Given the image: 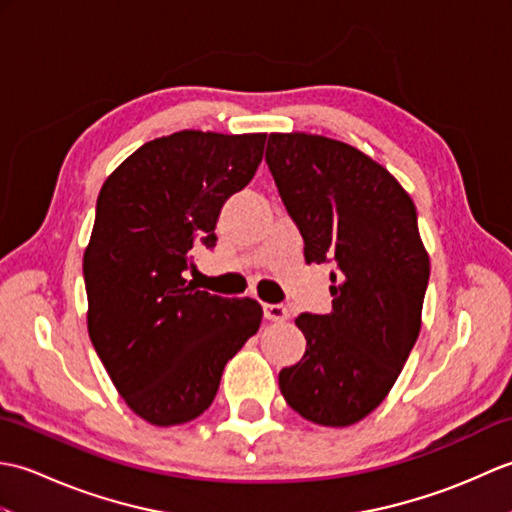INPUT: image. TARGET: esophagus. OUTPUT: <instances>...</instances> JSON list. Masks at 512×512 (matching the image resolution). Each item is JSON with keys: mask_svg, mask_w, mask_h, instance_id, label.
I'll return each instance as SVG.
<instances>
[{"mask_svg": "<svg viewBox=\"0 0 512 512\" xmlns=\"http://www.w3.org/2000/svg\"><path fill=\"white\" fill-rule=\"evenodd\" d=\"M264 314H266L268 321H286V319H290V312H288L284 303H266Z\"/></svg>", "mask_w": 512, "mask_h": 512, "instance_id": "obj_1", "label": "esophagus"}]
</instances>
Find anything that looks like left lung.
<instances>
[{"instance_id": "8db88e82", "label": "left lung", "mask_w": 512, "mask_h": 512, "mask_svg": "<svg viewBox=\"0 0 512 512\" xmlns=\"http://www.w3.org/2000/svg\"><path fill=\"white\" fill-rule=\"evenodd\" d=\"M266 162L308 264L332 262L330 314L295 319L306 354L279 372L299 416L347 427L385 400L420 334L429 255L407 191L363 151L312 134H270Z\"/></svg>"}]
</instances>
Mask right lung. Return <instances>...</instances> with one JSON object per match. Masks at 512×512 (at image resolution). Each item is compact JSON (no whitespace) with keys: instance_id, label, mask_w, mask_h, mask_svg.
<instances>
[{"instance_id":"obj_1","label":"right lung","mask_w":512,"mask_h":512,"mask_svg":"<svg viewBox=\"0 0 512 512\" xmlns=\"http://www.w3.org/2000/svg\"><path fill=\"white\" fill-rule=\"evenodd\" d=\"M266 134L184 129L136 149L101 187L83 255L88 332L114 387L156 427L211 407L224 365L259 330L255 299L182 277L195 244L215 246L224 202L253 180Z\"/></svg>"}]
</instances>
